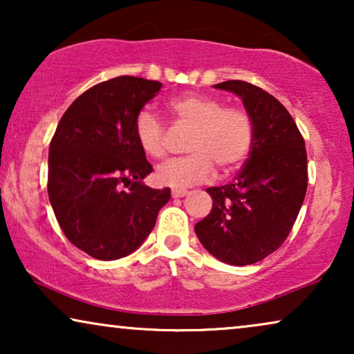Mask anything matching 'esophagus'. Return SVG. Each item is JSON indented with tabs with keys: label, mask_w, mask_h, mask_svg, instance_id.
<instances>
[{
	"label": "esophagus",
	"mask_w": 354,
	"mask_h": 354,
	"mask_svg": "<svg viewBox=\"0 0 354 354\" xmlns=\"http://www.w3.org/2000/svg\"><path fill=\"white\" fill-rule=\"evenodd\" d=\"M187 193H188V190H185V188H174L172 198H182V196H185Z\"/></svg>",
	"instance_id": "obj_1"
}]
</instances>
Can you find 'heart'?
Returning a JSON list of instances; mask_svg holds the SVG:
<instances>
[{"mask_svg":"<svg viewBox=\"0 0 354 354\" xmlns=\"http://www.w3.org/2000/svg\"><path fill=\"white\" fill-rule=\"evenodd\" d=\"M174 120L192 129L185 158L171 159L158 167L156 180L167 187H192L209 180L214 166L222 174L239 169L253 147V120L248 111L225 106L219 98L203 93H185L169 101ZM138 147L147 156H166V127L158 115L140 111L133 122Z\"/></svg>","mask_w":354,"mask_h":354,"instance_id":"b5f03b06","label":"heart"}]
</instances>
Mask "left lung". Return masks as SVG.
<instances>
[{
	"label": "left lung",
	"instance_id": "left-lung-1",
	"mask_svg": "<svg viewBox=\"0 0 354 354\" xmlns=\"http://www.w3.org/2000/svg\"><path fill=\"white\" fill-rule=\"evenodd\" d=\"M216 88L243 101L253 120V147L235 182L209 187L212 209L196 236L225 264L248 266L287 240L308 188L304 138L285 106L259 86L227 80Z\"/></svg>",
	"mask_w": 354,
	"mask_h": 354
}]
</instances>
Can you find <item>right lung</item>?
Here are the masks:
<instances>
[{
    "mask_svg": "<svg viewBox=\"0 0 354 354\" xmlns=\"http://www.w3.org/2000/svg\"><path fill=\"white\" fill-rule=\"evenodd\" d=\"M161 88L120 75L96 84L57 124L48 154V196L67 240L91 258L113 261L138 248L171 188H149L153 171L133 133L137 114Z\"/></svg>",
    "mask_w": 354,
    "mask_h": 354,
    "instance_id": "1",
    "label": "right lung"
}]
</instances>
